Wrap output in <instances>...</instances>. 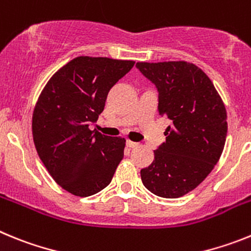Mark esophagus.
<instances>
[{
  "instance_id": "34e87169",
  "label": "esophagus",
  "mask_w": 251,
  "mask_h": 251,
  "mask_svg": "<svg viewBox=\"0 0 251 251\" xmlns=\"http://www.w3.org/2000/svg\"><path fill=\"white\" fill-rule=\"evenodd\" d=\"M127 146L129 148H136V147H138L139 143H137V142H133V141H127Z\"/></svg>"
}]
</instances>
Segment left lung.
<instances>
[{"mask_svg": "<svg viewBox=\"0 0 251 251\" xmlns=\"http://www.w3.org/2000/svg\"><path fill=\"white\" fill-rule=\"evenodd\" d=\"M158 90V113L172 121L141 178L152 194L177 199L214 170L226 141L225 105L210 77L187 61L137 63Z\"/></svg>", "mask_w": 251, "mask_h": 251, "instance_id": "left-lung-1", "label": "left lung"}]
</instances>
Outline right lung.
Listing matches in <instances>:
<instances>
[{
  "label": "right lung",
  "instance_id": "add662e5",
  "mask_svg": "<svg viewBox=\"0 0 251 251\" xmlns=\"http://www.w3.org/2000/svg\"><path fill=\"white\" fill-rule=\"evenodd\" d=\"M133 60L77 56L60 68L40 94L32 137L40 159L55 182L79 197L109 185L123 159L126 139L89 128L98 121L110 88Z\"/></svg>",
  "mask_w": 251,
  "mask_h": 251
}]
</instances>
